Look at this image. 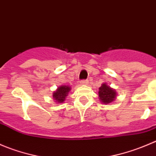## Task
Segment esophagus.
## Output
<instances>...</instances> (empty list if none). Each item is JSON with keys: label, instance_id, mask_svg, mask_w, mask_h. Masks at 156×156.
<instances>
[{"label": "esophagus", "instance_id": "1", "mask_svg": "<svg viewBox=\"0 0 156 156\" xmlns=\"http://www.w3.org/2000/svg\"><path fill=\"white\" fill-rule=\"evenodd\" d=\"M87 84H88L87 80H82V81H81V84H82V85H87Z\"/></svg>", "mask_w": 156, "mask_h": 156}]
</instances>
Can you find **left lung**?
Wrapping results in <instances>:
<instances>
[{"instance_id":"obj_1","label":"left lung","mask_w":156,"mask_h":156,"mask_svg":"<svg viewBox=\"0 0 156 156\" xmlns=\"http://www.w3.org/2000/svg\"><path fill=\"white\" fill-rule=\"evenodd\" d=\"M99 99L103 104H108L114 101L116 98V91L108 85L103 83L101 87L99 88Z\"/></svg>"}]
</instances>
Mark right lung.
<instances>
[{"mask_svg": "<svg viewBox=\"0 0 156 156\" xmlns=\"http://www.w3.org/2000/svg\"><path fill=\"white\" fill-rule=\"evenodd\" d=\"M71 87L67 85H62L56 89L55 92H53V97L56 103H63L66 100V97L68 96L69 92L70 91Z\"/></svg>", "mask_w": 156, "mask_h": 156, "instance_id": "add662e5", "label": "right lung"}]
</instances>
